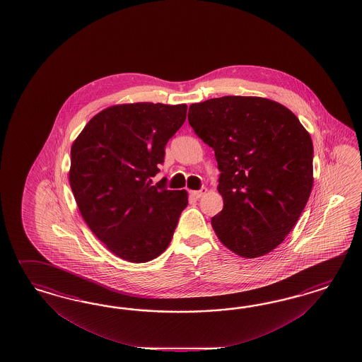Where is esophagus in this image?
Listing matches in <instances>:
<instances>
[{"label":"esophagus","mask_w":362,"mask_h":362,"mask_svg":"<svg viewBox=\"0 0 362 362\" xmlns=\"http://www.w3.org/2000/svg\"><path fill=\"white\" fill-rule=\"evenodd\" d=\"M206 192H207V188H202V189H199V191H191L189 194H191V197L199 199V197H203Z\"/></svg>","instance_id":"1"}]
</instances>
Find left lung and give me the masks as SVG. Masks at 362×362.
I'll return each instance as SVG.
<instances>
[{"mask_svg":"<svg viewBox=\"0 0 362 362\" xmlns=\"http://www.w3.org/2000/svg\"><path fill=\"white\" fill-rule=\"evenodd\" d=\"M188 122L214 148L221 212L219 240L241 257L274 251L295 227L313 186V144L296 115L260 97L227 95L194 103Z\"/></svg>","mask_w":362,"mask_h":362,"instance_id":"obj_1","label":"left lung"}]
</instances>
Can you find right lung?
Here are the masks:
<instances>
[{
    "label": "right lung",
    "instance_id": "add662e5",
    "mask_svg": "<svg viewBox=\"0 0 362 362\" xmlns=\"http://www.w3.org/2000/svg\"><path fill=\"white\" fill-rule=\"evenodd\" d=\"M186 115L187 105L111 106L93 117L71 146L69 182L79 212L123 260L146 263L165 252L188 204L186 189L151 180Z\"/></svg>",
    "mask_w": 362,
    "mask_h": 362
}]
</instances>
